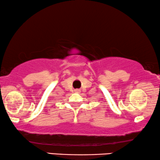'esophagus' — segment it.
Masks as SVG:
<instances>
[{"instance_id":"esophagus-1","label":"esophagus","mask_w":160,"mask_h":160,"mask_svg":"<svg viewBox=\"0 0 160 160\" xmlns=\"http://www.w3.org/2000/svg\"><path fill=\"white\" fill-rule=\"evenodd\" d=\"M75 92H78V90H76Z\"/></svg>"}]
</instances>
